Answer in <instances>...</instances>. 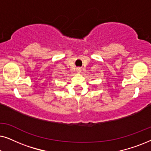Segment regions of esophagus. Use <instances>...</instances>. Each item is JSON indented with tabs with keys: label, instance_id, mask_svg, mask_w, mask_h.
Here are the masks:
<instances>
[{
	"label": "esophagus",
	"instance_id": "1",
	"mask_svg": "<svg viewBox=\"0 0 151 151\" xmlns=\"http://www.w3.org/2000/svg\"><path fill=\"white\" fill-rule=\"evenodd\" d=\"M77 72H78V73L80 72V69H79V68H78V69H77Z\"/></svg>",
	"mask_w": 151,
	"mask_h": 151
}]
</instances>
